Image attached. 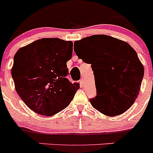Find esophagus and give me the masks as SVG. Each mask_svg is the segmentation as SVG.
<instances>
[{"label":"esophagus","mask_w":153,"mask_h":153,"mask_svg":"<svg viewBox=\"0 0 153 153\" xmlns=\"http://www.w3.org/2000/svg\"><path fill=\"white\" fill-rule=\"evenodd\" d=\"M80 84H81V87H84V78H81V79L80 80Z\"/></svg>","instance_id":"obj_1"}]
</instances>
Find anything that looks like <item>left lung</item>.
Instances as JSON below:
<instances>
[{
  "label": "left lung",
  "mask_w": 153,
  "mask_h": 153,
  "mask_svg": "<svg viewBox=\"0 0 153 153\" xmlns=\"http://www.w3.org/2000/svg\"><path fill=\"white\" fill-rule=\"evenodd\" d=\"M78 58L89 55L95 61L97 95L89 100L95 109L107 116L126 112L134 104L144 74L135 49L124 41L106 35H94L75 42ZM93 70V65L92 64Z\"/></svg>",
  "instance_id": "left-lung-1"
}]
</instances>
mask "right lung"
<instances>
[{
	"mask_svg": "<svg viewBox=\"0 0 153 153\" xmlns=\"http://www.w3.org/2000/svg\"><path fill=\"white\" fill-rule=\"evenodd\" d=\"M73 43L41 38L21 47L14 57L12 76L15 90L29 109L51 116L69 106L80 88L66 78Z\"/></svg>",
	"mask_w": 153,
	"mask_h": 153,
	"instance_id": "obj_1",
	"label": "right lung"
}]
</instances>
